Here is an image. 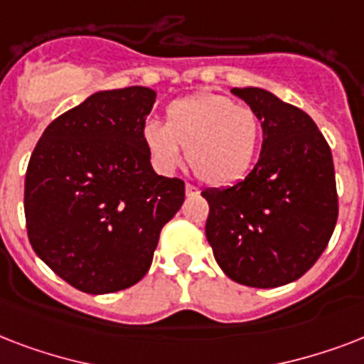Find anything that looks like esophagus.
Returning a JSON list of instances; mask_svg holds the SVG:
<instances>
[{"label":"esophagus","mask_w":364,"mask_h":364,"mask_svg":"<svg viewBox=\"0 0 364 364\" xmlns=\"http://www.w3.org/2000/svg\"><path fill=\"white\" fill-rule=\"evenodd\" d=\"M185 193H187V196H196V194L200 193V188L196 187V185H191V183H187V185H185Z\"/></svg>","instance_id":"obj_1"}]
</instances>
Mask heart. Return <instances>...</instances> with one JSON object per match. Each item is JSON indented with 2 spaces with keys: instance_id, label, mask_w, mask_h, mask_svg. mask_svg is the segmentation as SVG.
Here are the masks:
<instances>
[{
  "instance_id": "heart-1",
  "label": "heart",
  "mask_w": 364,
  "mask_h": 364,
  "mask_svg": "<svg viewBox=\"0 0 364 364\" xmlns=\"http://www.w3.org/2000/svg\"><path fill=\"white\" fill-rule=\"evenodd\" d=\"M164 117V124L149 121L141 128V141L159 171L176 170L181 149H187L194 173L210 185H230L251 170L262 122L249 105L202 92L170 102Z\"/></svg>"
}]
</instances>
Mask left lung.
<instances>
[{"label": "left lung", "mask_w": 364, "mask_h": 364, "mask_svg": "<svg viewBox=\"0 0 364 364\" xmlns=\"http://www.w3.org/2000/svg\"><path fill=\"white\" fill-rule=\"evenodd\" d=\"M262 122V151L245 179L202 193L205 236L236 283L272 289L316 264L338 219L333 153L311 117L262 88H232Z\"/></svg>", "instance_id": "8db88e82"}]
</instances>
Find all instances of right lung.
I'll return each mask as SVG.
<instances>
[{
    "label": "right lung",
    "mask_w": 364,
    "mask_h": 364,
    "mask_svg": "<svg viewBox=\"0 0 364 364\" xmlns=\"http://www.w3.org/2000/svg\"><path fill=\"white\" fill-rule=\"evenodd\" d=\"M154 100L147 87L92 94L54 119L31 153L28 238L37 257L82 293L136 285L185 200V183L159 176L141 141Z\"/></svg>",
    "instance_id": "obj_1"
}]
</instances>
